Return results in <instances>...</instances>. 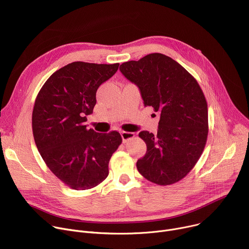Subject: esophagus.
<instances>
[{
	"label": "esophagus",
	"instance_id": "1",
	"mask_svg": "<svg viewBox=\"0 0 249 249\" xmlns=\"http://www.w3.org/2000/svg\"><path fill=\"white\" fill-rule=\"evenodd\" d=\"M121 137L123 140V143H127V142L135 137V134L132 132H121Z\"/></svg>",
	"mask_w": 249,
	"mask_h": 249
}]
</instances>
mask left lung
I'll return each instance as SVG.
<instances>
[{
    "label": "left lung",
    "mask_w": 249,
    "mask_h": 249,
    "mask_svg": "<svg viewBox=\"0 0 249 249\" xmlns=\"http://www.w3.org/2000/svg\"><path fill=\"white\" fill-rule=\"evenodd\" d=\"M120 72L141 92L145 106L160 113L157 135L142 131L146 155L137 168L145 178L159 185L181 180L200 159L208 136V106L193 76L160 53L139 61H128Z\"/></svg>",
    "instance_id": "8db88e82"
}]
</instances>
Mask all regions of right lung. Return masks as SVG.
<instances>
[{
    "mask_svg": "<svg viewBox=\"0 0 249 249\" xmlns=\"http://www.w3.org/2000/svg\"><path fill=\"white\" fill-rule=\"evenodd\" d=\"M118 67V63L68 64L50 76L35 99V144L49 169L72 189L101 183L109 173L110 158L122 143L117 131L96 133L85 123L96 103L97 89Z\"/></svg>",
    "mask_w": 249,
    "mask_h": 249,
    "instance_id": "1",
    "label": "right lung"
}]
</instances>
